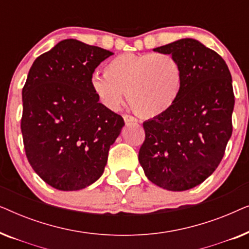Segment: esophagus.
I'll use <instances>...</instances> for the list:
<instances>
[{"mask_svg":"<svg viewBox=\"0 0 249 249\" xmlns=\"http://www.w3.org/2000/svg\"><path fill=\"white\" fill-rule=\"evenodd\" d=\"M124 120L125 124H132V122L137 121L134 117H131V115H129V114H124Z\"/></svg>","mask_w":249,"mask_h":249,"instance_id":"esophagus-1","label":"esophagus"}]
</instances>
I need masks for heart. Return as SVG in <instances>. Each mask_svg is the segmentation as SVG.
<instances>
[{
	"label": "heart",
	"mask_w": 249,
	"mask_h": 249,
	"mask_svg": "<svg viewBox=\"0 0 249 249\" xmlns=\"http://www.w3.org/2000/svg\"><path fill=\"white\" fill-rule=\"evenodd\" d=\"M182 68L169 53L121 54L108 61L104 76L94 74L91 89L105 107L117 110L127 101L138 117L154 119L178 100Z\"/></svg>",
	"instance_id": "obj_1"
}]
</instances>
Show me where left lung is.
<instances>
[{"label": "left lung", "instance_id": "1", "mask_svg": "<svg viewBox=\"0 0 249 249\" xmlns=\"http://www.w3.org/2000/svg\"><path fill=\"white\" fill-rule=\"evenodd\" d=\"M182 68L178 100L164 114L142 124L138 160L149 181L172 192L194 188L215 171L232 134L231 73L215 51L183 38L154 49Z\"/></svg>", "mask_w": 249, "mask_h": 249}]
</instances>
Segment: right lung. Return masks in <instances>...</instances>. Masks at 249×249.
<instances>
[{
    "instance_id": "obj_1",
    "label": "right lung",
    "mask_w": 249,
    "mask_h": 249,
    "mask_svg": "<svg viewBox=\"0 0 249 249\" xmlns=\"http://www.w3.org/2000/svg\"><path fill=\"white\" fill-rule=\"evenodd\" d=\"M112 52L64 39L34 61L22 88L26 156L53 188L79 190L103 175L124 121L100 100L90 80Z\"/></svg>"
}]
</instances>
